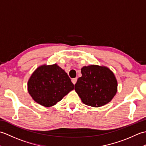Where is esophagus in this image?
I'll return each mask as SVG.
<instances>
[{
  "mask_svg": "<svg viewBox=\"0 0 146 146\" xmlns=\"http://www.w3.org/2000/svg\"><path fill=\"white\" fill-rule=\"evenodd\" d=\"M71 82H72V83H73L74 85L75 84V83H76V82H77V78H73L72 80H71Z\"/></svg>",
  "mask_w": 146,
  "mask_h": 146,
  "instance_id": "34e87169",
  "label": "esophagus"
}]
</instances>
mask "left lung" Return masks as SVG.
I'll use <instances>...</instances> for the list:
<instances>
[{"label": "left lung", "instance_id": "8db88e82", "mask_svg": "<svg viewBox=\"0 0 146 146\" xmlns=\"http://www.w3.org/2000/svg\"><path fill=\"white\" fill-rule=\"evenodd\" d=\"M82 76L75 90L83 104L98 107L108 104L115 95L117 82L114 74L105 66L90 65L82 68Z\"/></svg>", "mask_w": 146, "mask_h": 146}]
</instances>
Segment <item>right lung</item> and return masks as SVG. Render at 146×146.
I'll return each mask as SVG.
<instances>
[{
  "instance_id": "right-lung-1",
  "label": "right lung",
  "mask_w": 146,
  "mask_h": 146,
  "mask_svg": "<svg viewBox=\"0 0 146 146\" xmlns=\"http://www.w3.org/2000/svg\"><path fill=\"white\" fill-rule=\"evenodd\" d=\"M27 87L34 100L44 107H51L73 90L74 85L67 73L54 64L37 68Z\"/></svg>"
}]
</instances>
